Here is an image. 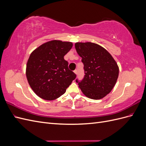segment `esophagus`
<instances>
[{"instance_id": "1", "label": "esophagus", "mask_w": 146, "mask_h": 146, "mask_svg": "<svg viewBox=\"0 0 146 146\" xmlns=\"http://www.w3.org/2000/svg\"><path fill=\"white\" fill-rule=\"evenodd\" d=\"M74 73L76 74H77V69L74 70Z\"/></svg>"}]
</instances>
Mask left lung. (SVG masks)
I'll list each match as a JSON object with an SVG mask.
<instances>
[{
    "instance_id": "1",
    "label": "left lung",
    "mask_w": 146,
    "mask_h": 146,
    "mask_svg": "<svg viewBox=\"0 0 146 146\" xmlns=\"http://www.w3.org/2000/svg\"><path fill=\"white\" fill-rule=\"evenodd\" d=\"M75 47L82 57L85 76L76 79L79 88L88 98L100 99L109 94L119 76L118 66L110 53L95 43L77 42Z\"/></svg>"
}]
</instances>
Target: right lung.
Wrapping results in <instances>:
<instances>
[{"instance_id":"obj_1","label":"right lung","mask_w":146,"mask_h":146,"mask_svg":"<svg viewBox=\"0 0 146 146\" xmlns=\"http://www.w3.org/2000/svg\"><path fill=\"white\" fill-rule=\"evenodd\" d=\"M72 47L70 42L54 40L43 44L30 55L26 76L30 87L39 98L47 100L58 98L76 78L64 59Z\"/></svg>"}]
</instances>
